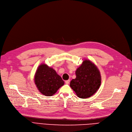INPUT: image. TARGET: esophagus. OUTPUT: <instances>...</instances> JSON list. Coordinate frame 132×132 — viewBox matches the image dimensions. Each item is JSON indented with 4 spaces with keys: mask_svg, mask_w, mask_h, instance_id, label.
<instances>
[{
    "mask_svg": "<svg viewBox=\"0 0 132 132\" xmlns=\"http://www.w3.org/2000/svg\"><path fill=\"white\" fill-rule=\"evenodd\" d=\"M65 84H69V82H70V80L69 79V80H65Z\"/></svg>",
    "mask_w": 132,
    "mask_h": 132,
    "instance_id": "obj_1",
    "label": "esophagus"
}]
</instances>
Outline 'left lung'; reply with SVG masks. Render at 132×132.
<instances>
[{
	"label": "left lung",
	"mask_w": 132,
	"mask_h": 132,
	"mask_svg": "<svg viewBox=\"0 0 132 132\" xmlns=\"http://www.w3.org/2000/svg\"><path fill=\"white\" fill-rule=\"evenodd\" d=\"M76 78L70 86L79 97L86 98L94 95L101 83V77L97 67L88 60H84L76 71Z\"/></svg>",
	"instance_id": "1"
}]
</instances>
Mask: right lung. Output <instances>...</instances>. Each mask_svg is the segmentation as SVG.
Listing matches in <instances>:
<instances>
[{"instance_id":"add662e5","label":"right lung","mask_w":132,"mask_h":132,"mask_svg":"<svg viewBox=\"0 0 132 132\" xmlns=\"http://www.w3.org/2000/svg\"><path fill=\"white\" fill-rule=\"evenodd\" d=\"M34 81L39 91L47 96L54 95L64 84L55 70L46 64H42L38 67Z\"/></svg>"}]
</instances>
